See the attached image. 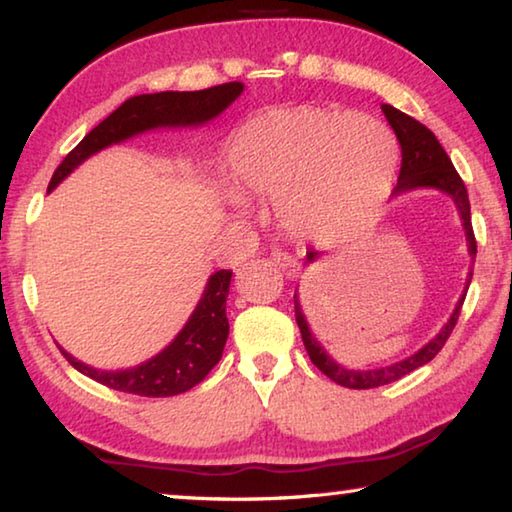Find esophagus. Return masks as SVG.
<instances>
[{"label":"esophagus","mask_w":512,"mask_h":512,"mask_svg":"<svg viewBox=\"0 0 512 512\" xmlns=\"http://www.w3.org/2000/svg\"><path fill=\"white\" fill-rule=\"evenodd\" d=\"M271 255H273V262L280 266L286 275H295L297 271H300V262H297L291 253H286V250L275 248Z\"/></svg>","instance_id":"esophagus-1"}]
</instances>
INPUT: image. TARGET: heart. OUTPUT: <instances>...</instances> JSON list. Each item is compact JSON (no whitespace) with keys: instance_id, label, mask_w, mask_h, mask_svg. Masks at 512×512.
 Returning a JSON list of instances; mask_svg holds the SVG:
<instances>
[{"instance_id":"b5f03b06","label":"heart","mask_w":512,"mask_h":512,"mask_svg":"<svg viewBox=\"0 0 512 512\" xmlns=\"http://www.w3.org/2000/svg\"><path fill=\"white\" fill-rule=\"evenodd\" d=\"M228 159L241 190L275 197L277 219L291 235L331 244L360 235L380 215L398 143L371 116L293 107L241 127Z\"/></svg>"}]
</instances>
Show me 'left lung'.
I'll return each instance as SVG.
<instances>
[{"instance_id":"left-lung-1","label":"left lung","mask_w":512,"mask_h":512,"mask_svg":"<svg viewBox=\"0 0 512 512\" xmlns=\"http://www.w3.org/2000/svg\"><path fill=\"white\" fill-rule=\"evenodd\" d=\"M383 114L387 118V123L392 125L398 143H401V156H403L401 174H398V183L394 188V194H403L407 190H416V188H434V190L450 194L452 201L457 203V208H459L463 228H466L468 253L472 259H475L477 239H475V232H472L468 190H466V185H463L459 172L454 170L450 156L445 154L441 143L436 141V136L430 132V129H427L423 123H418L416 118L403 114V111H398L392 105H383ZM318 257H320L318 250H313V248L306 250V262H315ZM470 280H472V273L468 277L466 291L470 286ZM466 291H463L461 300L457 302V306H454L448 324H445V327L436 333V338L427 342L423 349L412 353L410 358L394 362V365H385V367L369 369V371L345 369L342 365H338V362L333 360L327 351H324L320 342L313 338L309 324H306V318L300 309V302H297V295H295V320H297V327H300L306 353H309L311 362L322 371L324 376H329L333 383L349 387V389H371V387L394 383V380L407 376L410 371L427 365V362H430L436 353L443 349V345L450 338L452 329L457 327L461 306H463V300H466Z\"/></svg>"}]
</instances>
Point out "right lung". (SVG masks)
<instances>
[{"label": "right lung", "mask_w": 512, "mask_h": 512, "mask_svg": "<svg viewBox=\"0 0 512 512\" xmlns=\"http://www.w3.org/2000/svg\"><path fill=\"white\" fill-rule=\"evenodd\" d=\"M241 91H244L241 82H226V85L201 91H161V94H141L125 100L114 114H109L98 127L91 129L64 156V161L51 176L49 192L62 179H67L82 161L100 152L102 147L120 143L129 136L147 132V129L208 123L210 118L219 116L230 102H235ZM230 277L232 271H217L215 275H210L197 309L185 322L179 336L159 356L150 358L143 365L123 371H98L69 356L64 349H60L62 356L80 374L94 378L96 383L116 389V392L147 398H165L188 392L210 374V369L217 365L221 353H224L230 329L226 318Z\"/></svg>", "instance_id": "1"}]
</instances>
